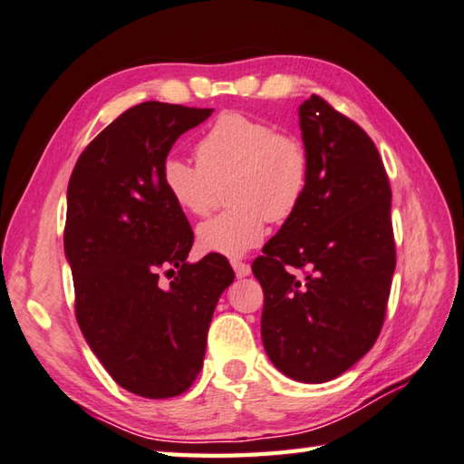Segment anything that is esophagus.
Masks as SVG:
<instances>
[{
	"label": "esophagus",
	"instance_id": "obj_1",
	"mask_svg": "<svg viewBox=\"0 0 464 464\" xmlns=\"http://www.w3.org/2000/svg\"><path fill=\"white\" fill-rule=\"evenodd\" d=\"M233 269H235V276L237 277H247L251 274V267L247 264H243V261H233Z\"/></svg>",
	"mask_w": 464,
	"mask_h": 464
}]
</instances>
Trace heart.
Returning <instances> with one entry per match:
<instances>
[{
    "label": "heart",
    "instance_id": "obj_1",
    "mask_svg": "<svg viewBox=\"0 0 464 464\" xmlns=\"http://www.w3.org/2000/svg\"><path fill=\"white\" fill-rule=\"evenodd\" d=\"M198 164L182 156L164 158L160 180L182 213L205 215L215 187L227 184L231 208L207 218L197 229L205 254L243 257L266 237L267 221L290 218L306 195L310 158L290 133L246 113H221L197 144Z\"/></svg>",
    "mask_w": 464,
    "mask_h": 464
}]
</instances>
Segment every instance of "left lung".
Returning a JSON list of instances; mask_svg holds the SVG:
<instances>
[{"instance_id": "obj_1", "label": "left lung", "mask_w": 464, "mask_h": 464, "mask_svg": "<svg viewBox=\"0 0 464 464\" xmlns=\"http://www.w3.org/2000/svg\"><path fill=\"white\" fill-rule=\"evenodd\" d=\"M310 158L306 195L254 261L264 288L261 341L302 383L347 372L382 331L395 246L392 188L372 138L313 95L298 107ZM290 266H306L304 278Z\"/></svg>"}]
</instances>
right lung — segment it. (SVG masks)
<instances>
[{"label": "right lung", "mask_w": 464, "mask_h": 464, "mask_svg": "<svg viewBox=\"0 0 464 464\" xmlns=\"http://www.w3.org/2000/svg\"><path fill=\"white\" fill-rule=\"evenodd\" d=\"M213 109L146 101L91 141L66 190L64 256L91 351L123 390L164 400L203 369L215 306L235 274L223 256L187 259L195 235L160 170ZM169 269L162 286L157 272Z\"/></svg>", "instance_id": "add662e5"}]
</instances>
